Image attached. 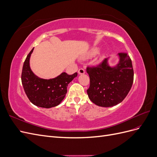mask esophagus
<instances>
[{
  "instance_id": "obj_1",
  "label": "esophagus",
  "mask_w": 157,
  "mask_h": 157,
  "mask_svg": "<svg viewBox=\"0 0 157 157\" xmlns=\"http://www.w3.org/2000/svg\"><path fill=\"white\" fill-rule=\"evenodd\" d=\"M84 73H85V71H84V69H82V68H80V69H78V73L79 75H82V74H84Z\"/></svg>"
}]
</instances>
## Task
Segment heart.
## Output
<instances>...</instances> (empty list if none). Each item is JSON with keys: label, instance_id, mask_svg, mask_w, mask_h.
<instances>
[{"label": "heart", "instance_id": "heart-1", "mask_svg": "<svg viewBox=\"0 0 157 157\" xmlns=\"http://www.w3.org/2000/svg\"><path fill=\"white\" fill-rule=\"evenodd\" d=\"M99 52V48H97V47H95V48H94L89 53V56L90 57H92V56H94L95 55H96Z\"/></svg>", "mask_w": 157, "mask_h": 157}]
</instances>
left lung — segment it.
I'll use <instances>...</instances> for the list:
<instances>
[{
	"label": "left lung",
	"mask_w": 157,
	"mask_h": 157,
	"mask_svg": "<svg viewBox=\"0 0 157 157\" xmlns=\"http://www.w3.org/2000/svg\"><path fill=\"white\" fill-rule=\"evenodd\" d=\"M119 61L111 67L108 59L96 67H88L90 87L87 90L89 99L96 105L109 107L123 101L132 88L134 69L132 60L126 53H118Z\"/></svg>",
	"instance_id": "left-lung-1"
}]
</instances>
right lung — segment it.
<instances>
[{
	"label": "right lung",
	"instance_id": "obj_1",
	"mask_svg": "<svg viewBox=\"0 0 157 157\" xmlns=\"http://www.w3.org/2000/svg\"><path fill=\"white\" fill-rule=\"evenodd\" d=\"M33 48L27 55L23 66L21 82L30 101L35 105L51 108L58 105L63 101L67 92L68 84L77 76V73L67 75L62 73L51 79L39 78L30 68L29 59Z\"/></svg>",
	"mask_w": 157,
	"mask_h": 157
}]
</instances>
